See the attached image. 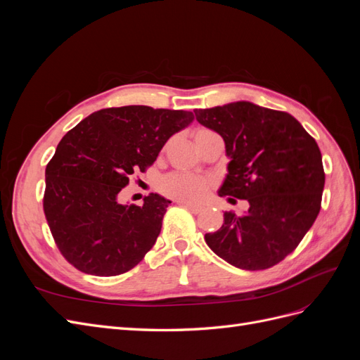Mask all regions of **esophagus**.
I'll return each instance as SVG.
<instances>
[{"instance_id": "34e87169", "label": "esophagus", "mask_w": 360, "mask_h": 360, "mask_svg": "<svg viewBox=\"0 0 360 360\" xmlns=\"http://www.w3.org/2000/svg\"><path fill=\"white\" fill-rule=\"evenodd\" d=\"M180 205H183L184 209H188L192 213H200L202 212V205H197V204H192V202H186V201H181Z\"/></svg>"}]
</instances>
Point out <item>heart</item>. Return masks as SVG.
<instances>
[{
  "mask_svg": "<svg viewBox=\"0 0 360 360\" xmlns=\"http://www.w3.org/2000/svg\"><path fill=\"white\" fill-rule=\"evenodd\" d=\"M207 132L205 129H201L197 135ZM195 135V136H197ZM212 188V181L209 179L198 177V176H189V174L181 172H172L163 177L159 181V189L167 197H171L179 201H192L197 202L205 197V193Z\"/></svg>",
  "mask_w": 360,
  "mask_h": 360,
  "instance_id": "1",
  "label": "heart"
}]
</instances>
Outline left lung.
<instances>
[{
	"label": "left lung",
	"mask_w": 360,
	"mask_h": 360,
	"mask_svg": "<svg viewBox=\"0 0 360 360\" xmlns=\"http://www.w3.org/2000/svg\"><path fill=\"white\" fill-rule=\"evenodd\" d=\"M193 112L224 138L230 158L219 197L249 202L243 216L225 212L222 226L207 233L205 243L238 269L278 264L321 209L324 169L317 143L288 112L245 101Z\"/></svg>",
	"instance_id": "obj_1"
}]
</instances>
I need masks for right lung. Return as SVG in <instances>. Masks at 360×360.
<instances>
[{
	"mask_svg": "<svg viewBox=\"0 0 360 360\" xmlns=\"http://www.w3.org/2000/svg\"><path fill=\"white\" fill-rule=\"evenodd\" d=\"M192 122L191 111L130 105L96 111L63 136L46 165L43 210L72 266L117 276L153 248L171 201L150 193L143 205L122 204L118 193Z\"/></svg>",
	"mask_w": 360,
	"mask_h": 360,
	"instance_id": "obj_1",
	"label": "right lung"
}]
</instances>
